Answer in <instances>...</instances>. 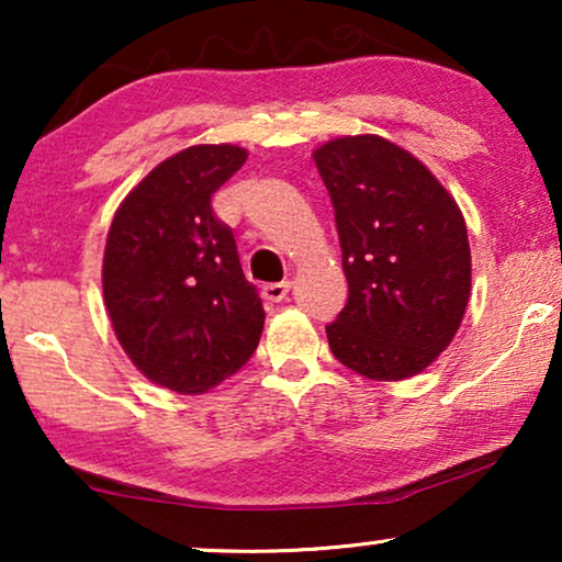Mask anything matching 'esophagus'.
Wrapping results in <instances>:
<instances>
[{
    "label": "esophagus",
    "mask_w": 562,
    "mask_h": 562,
    "mask_svg": "<svg viewBox=\"0 0 562 562\" xmlns=\"http://www.w3.org/2000/svg\"><path fill=\"white\" fill-rule=\"evenodd\" d=\"M289 289H291L289 281L268 283V286H263V299H266V302H271V304H279L289 296Z\"/></svg>",
    "instance_id": "obj_1"
}]
</instances>
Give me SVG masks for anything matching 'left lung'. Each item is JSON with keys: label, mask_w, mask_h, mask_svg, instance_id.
<instances>
[{"label": "left lung", "mask_w": 562, "mask_h": 562, "mask_svg": "<svg viewBox=\"0 0 562 562\" xmlns=\"http://www.w3.org/2000/svg\"><path fill=\"white\" fill-rule=\"evenodd\" d=\"M312 158L333 199L350 291L327 325L329 350L366 379H412L452 342L471 299L463 212L386 137H335Z\"/></svg>", "instance_id": "left-lung-1"}]
</instances>
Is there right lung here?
Listing matches in <instances>:
<instances>
[{
  "label": "right lung",
  "instance_id": "add662e5",
  "mask_svg": "<svg viewBox=\"0 0 562 562\" xmlns=\"http://www.w3.org/2000/svg\"><path fill=\"white\" fill-rule=\"evenodd\" d=\"M248 160L240 145H191L160 160L114 212L102 289L122 350L145 379L204 394L240 371L263 333L233 229L212 194Z\"/></svg>",
  "mask_w": 562,
  "mask_h": 562
}]
</instances>
